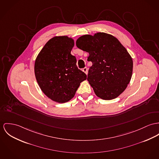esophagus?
Masks as SVG:
<instances>
[{
	"mask_svg": "<svg viewBox=\"0 0 159 159\" xmlns=\"http://www.w3.org/2000/svg\"><path fill=\"white\" fill-rule=\"evenodd\" d=\"M82 71L86 74H88V68L85 67V68H83L82 69Z\"/></svg>",
	"mask_w": 159,
	"mask_h": 159,
	"instance_id": "34e87169",
	"label": "esophagus"
}]
</instances>
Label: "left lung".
<instances>
[{"mask_svg":"<svg viewBox=\"0 0 159 159\" xmlns=\"http://www.w3.org/2000/svg\"><path fill=\"white\" fill-rule=\"evenodd\" d=\"M79 49L89 53L87 80L96 96L103 100L117 98L129 84L133 73V59L115 37L104 33L84 35L76 40Z\"/></svg>","mask_w":159,"mask_h":159,"instance_id":"8db88e82","label":"left lung"}]
</instances>
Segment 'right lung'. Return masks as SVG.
I'll use <instances>...</instances> for the list:
<instances>
[{"instance_id":"1","label":"right lung","mask_w":159,"mask_h":159,"mask_svg":"<svg viewBox=\"0 0 159 159\" xmlns=\"http://www.w3.org/2000/svg\"><path fill=\"white\" fill-rule=\"evenodd\" d=\"M73 39L67 36L54 37L45 45L37 57L34 73L43 93L58 103L73 98L86 75L78 68L77 60L71 55Z\"/></svg>"}]
</instances>
